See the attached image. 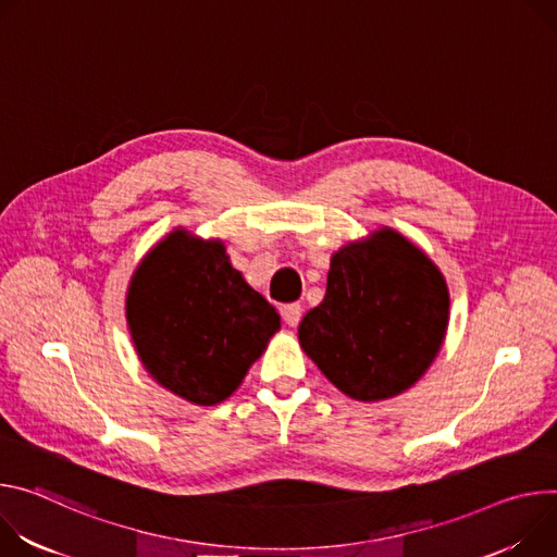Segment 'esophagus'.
Instances as JSON below:
<instances>
[{
  "label": "esophagus",
  "instance_id": "esophagus-1",
  "mask_svg": "<svg viewBox=\"0 0 557 557\" xmlns=\"http://www.w3.org/2000/svg\"><path fill=\"white\" fill-rule=\"evenodd\" d=\"M281 317L289 327H296L300 323V317H302V307L298 302H287V305L281 307Z\"/></svg>",
  "mask_w": 557,
  "mask_h": 557
}]
</instances>
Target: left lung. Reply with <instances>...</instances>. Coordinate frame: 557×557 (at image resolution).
<instances>
[{"mask_svg":"<svg viewBox=\"0 0 557 557\" xmlns=\"http://www.w3.org/2000/svg\"><path fill=\"white\" fill-rule=\"evenodd\" d=\"M449 321L441 270L394 230L332 257L327 292L298 341L349 398L372 403L409 389L434 362Z\"/></svg>","mask_w":557,"mask_h":557,"instance_id":"8db88e82","label":"left lung"}]
</instances>
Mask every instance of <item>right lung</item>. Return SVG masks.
<instances>
[{"instance_id": "obj_1", "label": "right lung", "mask_w": 557, "mask_h": 557, "mask_svg": "<svg viewBox=\"0 0 557 557\" xmlns=\"http://www.w3.org/2000/svg\"><path fill=\"white\" fill-rule=\"evenodd\" d=\"M126 314L157 383L195 405L225 400L281 327V317L230 265L221 240L172 232L137 268Z\"/></svg>"}]
</instances>
